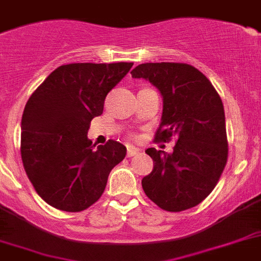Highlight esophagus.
Masks as SVG:
<instances>
[{
  "label": "esophagus",
  "instance_id": "esophagus-1",
  "mask_svg": "<svg viewBox=\"0 0 261 261\" xmlns=\"http://www.w3.org/2000/svg\"><path fill=\"white\" fill-rule=\"evenodd\" d=\"M137 153H139V148L137 147H133V146H127V156L131 158V156H135Z\"/></svg>",
  "mask_w": 261,
  "mask_h": 261
}]
</instances>
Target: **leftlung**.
<instances>
[{"label":"left lung","mask_w":261,"mask_h":261,"mask_svg":"<svg viewBox=\"0 0 261 261\" xmlns=\"http://www.w3.org/2000/svg\"><path fill=\"white\" fill-rule=\"evenodd\" d=\"M163 96L162 122L155 139H176L173 152L147 148L152 172L143 177L144 193L167 212H182L212 193L227 163L223 103L197 68L185 63H146L131 72Z\"/></svg>","instance_id":"obj_1"}]
</instances>
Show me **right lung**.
Listing matches in <instances>:
<instances>
[{
  "mask_svg": "<svg viewBox=\"0 0 261 261\" xmlns=\"http://www.w3.org/2000/svg\"><path fill=\"white\" fill-rule=\"evenodd\" d=\"M133 63H73L56 68L24 106L21 156L27 177L48 205L77 213L98 201L109 173L126 156L115 140L88 139L90 121L102 114L108 93Z\"/></svg>",
  "mask_w": 261,
  "mask_h": 261,
  "instance_id": "add662e5",
  "label": "right lung"
}]
</instances>
